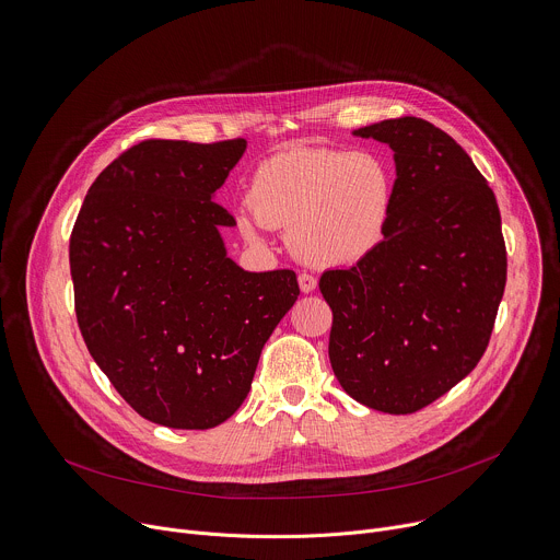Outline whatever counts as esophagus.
Segmentation results:
<instances>
[{
	"label": "esophagus",
	"instance_id": "1",
	"mask_svg": "<svg viewBox=\"0 0 560 560\" xmlns=\"http://www.w3.org/2000/svg\"><path fill=\"white\" fill-rule=\"evenodd\" d=\"M299 288H301V292H312L316 288V279L307 272H301L299 275Z\"/></svg>",
	"mask_w": 560,
	"mask_h": 560
}]
</instances>
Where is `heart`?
<instances>
[{
  "instance_id": "b5f03b06",
  "label": "heart",
  "mask_w": 560,
  "mask_h": 560,
  "mask_svg": "<svg viewBox=\"0 0 560 560\" xmlns=\"http://www.w3.org/2000/svg\"><path fill=\"white\" fill-rule=\"evenodd\" d=\"M238 232L261 242V228L288 230L292 253L312 266L343 268L370 257L387 234L394 179L374 152L290 148L255 168Z\"/></svg>"
}]
</instances>
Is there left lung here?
I'll list each match as a JSON object with an SVG mask.
<instances>
[{
    "label": "left lung",
    "mask_w": 560,
    "mask_h": 560,
    "mask_svg": "<svg viewBox=\"0 0 560 560\" xmlns=\"http://www.w3.org/2000/svg\"><path fill=\"white\" fill-rule=\"evenodd\" d=\"M394 150L383 244L318 281L332 307L330 363L354 401L412 415L481 361L508 281L501 212L469 154L419 117L354 130Z\"/></svg>",
    "instance_id": "1"
}]
</instances>
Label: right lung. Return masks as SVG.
I'll return each instance as SVG.
<instances>
[{
  "label": "right lung",
  "instance_id": "right-lung-1",
  "mask_svg": "<svg viewBox=\"0 0 560 560\" xmlns=\"http://www.w3.org/2000/svg\"><path fill=\"white\" fill-rule=\"evenodd\" d=\"M246 139H145L93 182L70 234L74 314L124 401L173 430H208L246 401L261 350L299 296L292 270L246 272L212 201Z\"/></svg>",
  "mask_w": 560,
  "mask_h": 560
}]
</instances>
